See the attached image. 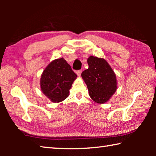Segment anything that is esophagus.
Wrapping results in <instances>:
<instances>
[{
    "instance_id": "obj_1",
    "label": "esophagus",
    "mask_w": 156,
    "mask_h": 156,
    "mask_svg": "<svg viewBox=\"0 0 156 156\" xmlns=\"http://www.w3.org/2000/svg\"><path fill=\"white\" fill-rule=\"evenodd\" d=\"M81 73H82V70H79V71H78L77 72H76V73H77L78 76H80Z\"/></svg>"
}]
</instances>
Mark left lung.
<instances>
[{"instance_id": "1", "label": "left lung", "mask_w": 156, "mask_h": 156, "mask_svg": "<svg viewBox=\"0 0 156 156\" xmlns=\"http://www.w3.org/2000/svg\"><path fill=\"white\" fill-rule=\"evenodd\" d=\"M87 63L89 68L82 73V78L87 86L91 98L97 103L104 104L117 89L115 73L104 58L91 56Z\"/></svg>"}]
</instances>
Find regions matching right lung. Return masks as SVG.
Listing matches in <instances>:
<instances>
[{
    "instance_id": "obj_1",
    "label": "right lung",
    "mask_w": 156,
    "mask_h": 156,
    "mask_svg": "<svg viewBox=\"0 0 156 156\" xmlns=\"http://www.w3.org/2000/svg\"><path fill=\"white\" fill-rule=\"evenodd\" d=\"M76 78L77 75L63 58L55 59L42 73L41 91L52 102H60L69 96V89Z\"/></svg>"
}]
</instances>
